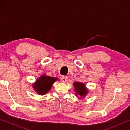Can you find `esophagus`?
Returning a JSON list of instances; mask_svg holds the SVG:
<instances>
[{
  "label": "esophagus",
  "mask_w": 130,
  "mask_h": 130,
  "mask_svg": "<svg viewBox=\"0 0 130 130\" xmlns=\"http://www.w3.org/2000/svg\"><path fill=\"white\" fill-rule=\"evenodd\" d=\"M61 81H62L63 83H65V82H66V81H67V80H68V77H67V76H62V77H61Z\"/></svg>",
  "instance_id": "1"
}]
</instances>
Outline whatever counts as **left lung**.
Here are the masks:
<instances>
[{"label": "left lung", "instance_id": "8db88e82", "mask_svg": "<svg viewBox=\"0 0 130 130\" xmlns=\"http://www.w3.org/2000/svg\"><path fill=\"white\" fill-rule=\"evenodd\" d=\"M73 86L75 88V91L77 92L76 93L78 94L80 97H85V95L88 93V91L85 88V85L83 83H81L79 82H76L73 83Z\"/></svg>", "mask_w": 130, "mask_h": 130}]
</instances>
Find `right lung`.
<instances>
[{
  "label": "right lung",
  "instance_id": "1",
  "mask_svg": "<svg viewBox=\"0 0 130 130\" xmlns=\"http://www.w3.org/2000/svg\"><path fill=\"white\" fill-rule=\"evenodd\" d=\"M56 80H57V78L43 75L37 79L33 88L37 93L40 95H43L51 89L53 83Z\"/></svg>",
  "mask_w": 130,
  "mask_h": 130
}]
</instances>
